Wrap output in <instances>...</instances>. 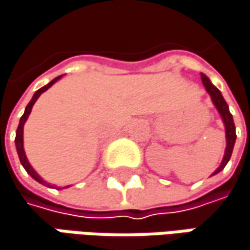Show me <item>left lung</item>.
I'll use <instances>...</instances> for the list:
<instances>
[{"mask_svg": "<svg viewBox=\"0 0 250 250\" xmlns=\"http://www.w3.org/2000/svg\"><path fill=\"white\" fill-rule=\"evenodd\" d=\"M201 81L204 83L208 95L211 96V100H212L213 106L216 107V110L219 113L222 122H224V125H225V137H227V148H225V154H224V158L219 164V167L213 171L212 175L221 172L222 169L225 168V166L228 164V161L230 160V155H232V151H233V146H235V140H236V131H235V123H233V117L229 111V107H228L227 102L224 99V96L221 95V92L213 86L209 78L205 76L204 73H201Z\"/></svg>", "mask_w": 250, "mask_h": 250, "instance_id": "obj_1", "label": "left lung"}]
</instances>
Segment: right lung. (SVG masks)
I'll use <instances>...</instances> for the list:
<instances>
[{"instance_id": "right-lung-1", "label": "right lung", "mask_w": 250, "mask_h": 250, "mask_svg": "<svg viewBox=\"0 0 250 250\" xmlns=\"http://www.w3.org/2000/svg\"><path fill=\"white\" fill-rule=\"evenodd\" d=\"M63 76V75H62ZM62 76H58V78H55L53 81H51L48 84H45L43 87H41L39 90H37L34 96H32V99H31V102L28 103V106L25 107V111H23L22 117H21V120H20V125H18V128H17V136H15V146H17V153H18V157H20V161H21V164H22V167L25 168V171L35 180L39 184H42V185H46V187H56V185H52V184L46 183L39 174H38L37 171L34 169V167L29 164V161H28V158H26V154H25V150H23V125H25V122L28 120V117H29V114H31V110H32V106L35 104V102L38 100V97L42 95L43 92H46L49 87H51L53 83H56V82L59 81ZM67 187H70V185H67ZM65 187V188H67ZM56 188H59L61 189V187H56Z\"/></svg>"}]
</instances>
